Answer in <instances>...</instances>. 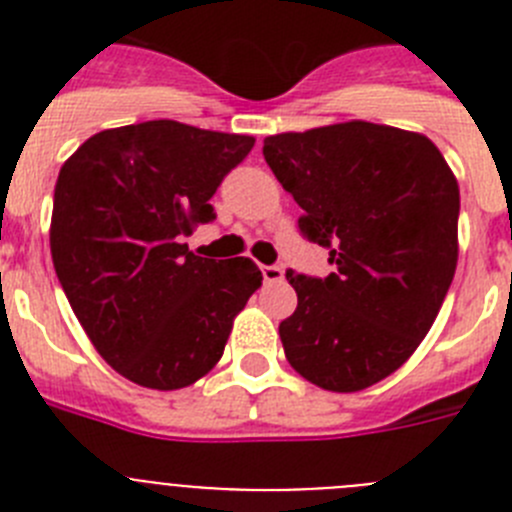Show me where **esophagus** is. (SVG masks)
I'll return each instance as SVG.
<instances>
[{"label":"esophagus","instance_id":"obj_1","mask_svg":"<svg viewBox=\"0 0 512 512\" xmlns=\"http://www.w3.org/2000/svg\"><path fill=\"white\" fill-rule=\"evenodd\" d=\"M261 274H264V282H269V284L282 282V279H284V269H282V266H277V264L261 266Z\"/></svg>","mask_w":512,"mask_h":512}]
</instances>
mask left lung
Segmentation results:
<instances>
[{"mask_svg": "<svg viewBox=\"0 0 512 512\" xmlns=\"http://www.w3.org/2000/svg\"><path fill=\"white\" fill-rule=\"evenodd\" d=\"M264 158L302 207L300 233L333 264L323 279L287 271V361L323 390H366L410 359L441 310L459 184L425 135L364 120L269 135Z\"/></svg>", "mask_w": 512, "mask_h": 512, "instance_id": "8db88e82", "label": "left lung"}]
</instances>
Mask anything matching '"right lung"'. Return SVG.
<instances>
[{"label": "right lung", "instance_id": "right-lung-1", "mask_svg": "<svg viewBox=\"0 0 512 512\" xmlns=\"http://www.w3.org/2000/svg\"><path fill=\"white\" fill-rule=\"evenodd\" d=\"M251 135L148 120L102 130L61 166L51 256L107 364L151 390H182L220 361L233 318L261 287L246 256L202 259L184 243Z\"/></svg>", "mask_w": 512, "mask_h": 512}]
</instances>
